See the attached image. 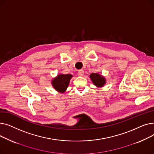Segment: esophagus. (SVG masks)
Here are the masks:
<instances>
[{"label":"esophagus","instance_id":"esophagus-1","mask_svg":"<svg viewBox=\"0 0 154 154\" xmlns=\"http://www.w3.org/2000/svg\"><path fill=\"white\" fill-rule=\"evenodd\" d=\"M78 74L79 75H80V76H82V75H84V70H79V72H78Z\"/></svg>","mask_w":154,"mask_h":154}]
</instances>
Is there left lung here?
Here are the masks:
<instances>
[{
    "mask_svg": "<svg viewBox=\"0 0 154 154\" xmlns=\"http://www.w3.org/2000/svg\"><path fill=\"white\" fill-rule=\"evenodd\" d=\"M90 77L94 85L96 86L102 87L106 84V79H105V78L98 74L92 73V74H91Z\"/></svg>",
    "mask_w": 154,
    "mask_h": 154,
    "instance_id": "left-lung-1",
    "label": "left lung"
}]
</instances>
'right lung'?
I'll return each mask as SVG.
<instances>
[{
  "instance_id": "obj_1",
  "label": "right lung",
  "mask_w": 154,
  "mask_h": 154,
  "mask_svg": "<svg viewBox=\"0 0 154 154\" xmlns=\"http://www.w3.org/2000/svg\"><path fill=\"white\" fill-rule=\"evenodd\" d=\"M72 77L70 74H60L52 80V85L56 91L64 92L67 89Z\"/></svg>"
}]
</instances>
